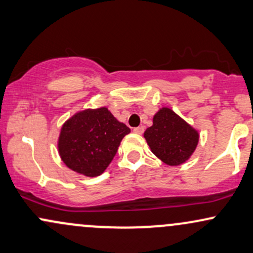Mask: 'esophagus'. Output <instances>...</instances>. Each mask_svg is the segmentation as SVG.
<instances>
[{"label": "esophagus", "instance_id": "esophagus-1", "mask_svg": "<svg viewBox=\"0 0 253 253\" xmlns=\"http://www.w3.org/2000/svg\"><path fill=\"white\" fill-rule=\"evenodd\" d=\"M143 131H144V126H138V127H135V129H133V132L137 133V135H142Z\"/></svg>", "mask_w": 253, "mask_h": 253}]
</instances>
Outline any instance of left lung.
Wrapping results in <instances>:
<instances>
[{
	"instance_id": "obj_1",
	"label": "left lung",
	"mask_w": 253,
	"mask_h": 253,
	"mask_svg": "<svg viewBox=\"0 0 253 253\" xmlns=\"http://www.w3.org/2000/svg\"><path fill=\"white\" fill-rule=\"evenodd\" d=\"M199 137L194 126L166 106L154 115L153 126L144 131L151 153L168 166L188 161L197 149Z\"/></svg>"
}]
</instances>
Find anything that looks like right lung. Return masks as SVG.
<instances>
[{"label":"right lung","instance_id":"obj_1","mask_svg":"<svg viewBox=\"0 0 253 253\" xmlns=\"http://www.w3.org/2000/svg\"><path fill=\"white\" fill-rule=\"evenodd\" d=\"M130 133L105 106L76 112L62 124L58 138L61 161L76 173L96 177L104 173Z\"/></svg>","mask_w":253,"mask_h":253}]
</instances>
